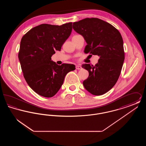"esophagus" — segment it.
<instances>
[{
	"label": "esophagus",
	"instance_id": "1",
	"mask_svg": "<svg viewBox=\"0 0 146 146\" xmlns=\"http://www.w3.org/2000/svg\"><path fill=\"white\" fill-rule=\"evenodd\" d=\"M76 70H82V67L80 66V65H76Z\"/></svg>",
	"mask_w": 146,
	"mask_h": 146
}]
</instances>
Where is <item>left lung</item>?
I'll return each mask as SVG.
<instances>
[{
  "instance_id": "8db88e82",
  "label": "left lung",
  "mask_w": 146,
  "mask_h": 146,
  "mask_svg": "<svg viewBox=\"0 0 146 146\" xmlns=\"http://www.w3.org/2000/svg\"><path fill=\"white\" fill-rule=\"evenodd\" d=\"M73 28L87 43L84 52L100 57L95 66L83 65L89 73L83 83L91 94L102 95L111 89L120 76L125 58L122 36L117 28L98 18L74 22Z\"/></svg>"
}]
</instances>
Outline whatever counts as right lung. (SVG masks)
Returning a JSON list of instances; mask_svg holds the SVG:
<instances>
[{
	"instance_id": "right-lung-1",
	"label": "right lung",
	"mask_w": 146,
	"mask_h": 146,
	"mask_svg": "<svg viewBox=\"0 0 146 146\" xmlns=\"http://www.w3.org/2000/svg\"><path fill=\"white\" fill-rule=\"evenodd\" d=\"M72 30V22L61 26L42 24L32 28L21 39L19 59L23 75L29 87L42 96H54L66 75L76 68L73 64L58 65L51 61L55 50H61Z\"/></svg>"
}]
</instances>
